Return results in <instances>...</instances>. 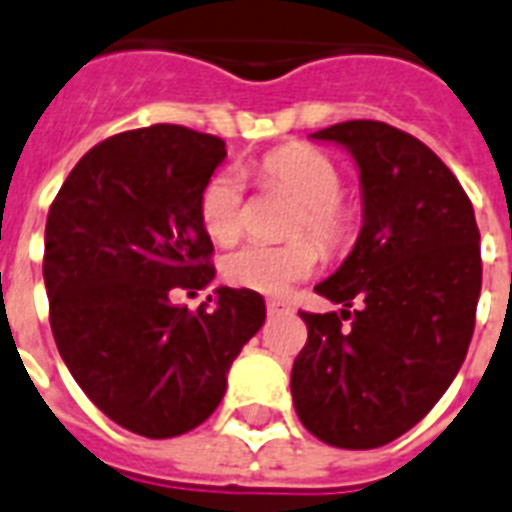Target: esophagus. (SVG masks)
<instances>
[{
  "mask_svg": "<svg viewBox=\"0 0 512 512\" xmlns=\"http://www.w3.org/2000/svg\"><path fill=\"white\" fill-rule=\"evenodd\" d=\"M268 316H281V313H289L292 308H289L287 303H281V300H268Z\"/></svg>",
  "mask_w": 512,
  "mask_h": 512,
  "instance_id": "34e87169",
  "label": "esophagus"
}]
</instances>
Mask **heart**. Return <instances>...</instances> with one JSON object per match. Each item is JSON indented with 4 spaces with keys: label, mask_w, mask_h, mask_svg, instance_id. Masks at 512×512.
I'll return each mask as SVG.
<instances>
[{
    "label": "heart",
    "mask_w": 512,
    "mask_h": 512,
    "mask_svg": "<svg viewBox=\"0 0 512 512\" xmlns=\"http://www.w3.org/2000/svg\"><path fill=\"white\" fill-rule=\"evenodd\" d=\"M257 183L265 191L287 193L297 201L289 236H311L319 247L340 249L353 233V212L340 199L342 175L319 148L292 143L265 154L255 164ZM199 217L209 239L228 244L239 236L244 220V180L239 172H217L201 191ZM313 240V241H314ZM312 241V242H313ZM310 239L289 244H244L225 257L223 271L231 284L263 295H284L297 281L308 279L319 265V249Z\"/></svg>",
    "instance_id": "heart-1"
}]
</instances>
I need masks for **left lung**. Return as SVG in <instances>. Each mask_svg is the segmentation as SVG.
I'll use <instances>...</instances> for the list:
<instances>
[{"mask_svg":"<svg viewBox=\"0 0 512 512\" xmlns=\"http://www.w3.org/2000/svg\"><path fill=\"white\" fill-rule=\"evenodd\" d=\"M311 138L358 164L364 225L316 284L342 311L300 313L308 342L292 401L324 444L374 449L414 428L460 372L481 295V233L460 180L409 132L356 119Z\"/></svg>","mask_w":512,"mask_h":512,"instance_id":"left-lung-1","label":"left lung"}]
</instances>
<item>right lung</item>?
<instances>
[{
	"label": "right lung",
	"mask_w": 512,
	"mask_h": 512,
	"mask_svg": "<svg viewBox=\"0 0 512 512\" xmlns=\"http://www.w3.org/2000/svg\"><path fill=\"white\" fill-rule=\"evenodd\" d=\"M223 159V140L177 124L122 132L79 159L47 215L42 273L60 358L138 436L207 420L265 321L252 289L217 287L196 311L170 300L215 279L199 199Z\"/></svg>",
	"instance_id": "right-lung-1"
}]
</instances>
